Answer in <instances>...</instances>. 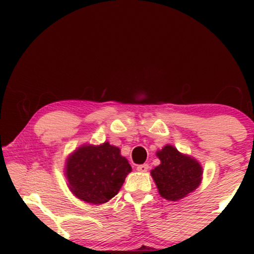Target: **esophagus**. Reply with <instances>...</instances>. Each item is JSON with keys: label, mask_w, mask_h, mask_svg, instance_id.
Masks as SVG:
<instances>
[{"label": "esophagus", "mask_w": 254, "mask_h": 254, "mask_svg": "<svg viewBox=\"0 0 254 254\" xmlns=\"http://www.w3.org/2000/svg\"><path fill=\"white\" fill-rule=\"evenodd\" d=\"M148 168H149V166L147 164H143V165H138L137 166V171L138 172H142V173H144V172L148 171Z\"/></svg>", "instance_id": "1"}]
</instances>
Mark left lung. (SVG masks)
<instances>
[{"label": "left lung", "mask_w": 254, "mask_h": 254, "mask_svg": "<svg viewBox=\"0 0 254 254\" xmlns=\"http://www.w3.org/2000/svg\"><path fill=\"white\" fill-rule=\"evenodd\" d=\"M160 165L150 171L160 196L177 202L193 192L202 183L203 167L197 159L166 144L156 151Z\"/></svg>", "instance_id": "8db88e82"}]
</instances>
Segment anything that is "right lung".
Here are the masks:
<instances>
[{"mask_svg": "<svg viewBox=\"0 0 254 254\" xmlns=\"http://www.w3.org/2000/svg\"><path fill=\"white\" fill-rule=\"evenodd\" d=\"M132 171L121 149L109 142L82 144L66 157V185L82 202L100 205L118 193L125 178Z\"/></svg>", "mask_w": 254, "mask_h": 254, "instance_id": "right-lung-1", "label": "right lung"}]
</instances>
